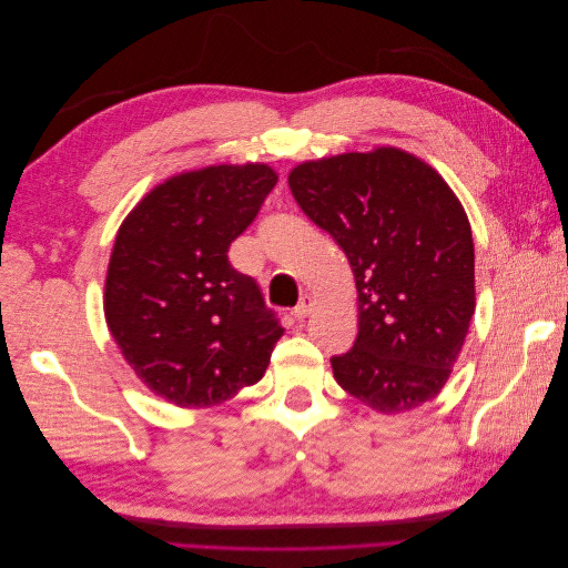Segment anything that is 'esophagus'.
I'll list each match as a JSON object with an SVG mask.
<instances>
[{
	"mask_svg": "<svg viewBox=\"0 0 568 568\" xmlns=\"http://www.w3.org/2000/svg\"><path fill=\"white\" fill-rule=\"evenodd\" d=\"M313 307H315V298L313 296H301V301H298V305L294 307V311H291V315H294L296 320H305L307 315L313 313Z\"/></svg>",
	"mask_w": 568,
	"mask_h": 568,
	"instance_id": "obj_1",
	"label": "esophagus"
}]
</instances>
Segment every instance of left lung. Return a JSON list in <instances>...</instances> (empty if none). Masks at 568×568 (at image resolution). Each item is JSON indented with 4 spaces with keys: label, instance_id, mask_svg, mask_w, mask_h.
<instances>
[{
    "label": "left lung",
    "instance_id": "obj_1",
    "mask_svg": "<svg viewBox=\"0 0 568 568\" xmlns=\"http://www.w3.org/2000/svg\"><path fill=\"white\" fill-rule=\"evenodd\" d=\"M288 186L355 274L359 332L332 357L338 386L384 415L436 398L476 307L471 225L448 182L379 146L305 161Z\"/></svg>",
    "mask_w": 568,
    "mask_h": 568
}]
</instances>
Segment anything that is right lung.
I'll list each match as a JSON object with an SVG mask.
<instances>
[{"label":"right lung","instance_id":"add662e5","mask_svg":"<svg viewBox=\"0 0 568 568\" xmlns=\"http://www.w3.org/2000/svg\"><path fill=\"white\" fill-rule=\"evenodd\" d=\"M274 184L265 163L189 170L153 186L118 230L106 324L134 374L168 403L209 407L263 379L284 329L227 251Z\"/></svg>","mask_w":568,"mask_h":568}]
</instances>
